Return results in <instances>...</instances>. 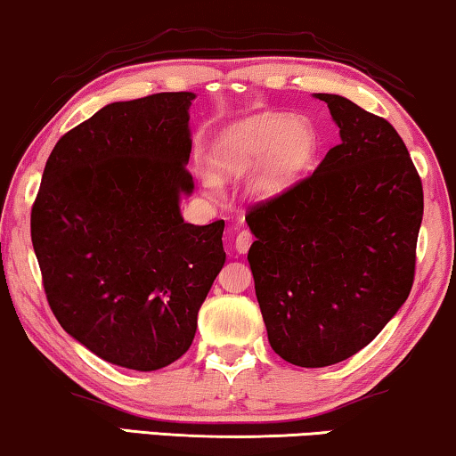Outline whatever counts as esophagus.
Segmentation results:
<instances>
[{
  "mask_svg": "<svg viewBox=\"0 0 456 456\" xmlns=\"http://www.w3.org/2000/svg\"><path fill=\"white\" fill-rule=\"evenodd\" d=\"M251 241H254V235H251L248 229L240 231V235L235 237V249H237V254H246V251H248L249 246H251Z\"/></svg>",
  "mask_w": 456,
  "mask_h": 456,
  "instance_id": "34e87169",
  "label": "esophagus"
}]
</instances>
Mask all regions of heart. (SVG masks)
<instances>
[{"mask_svg": "<svg viewBox=\"0 0 456 456\" xmlns=\"http://www.w3.org/2000/svg\"><path fill=\"white\" fill-rule=\"evenodd\" d=\"M315 155V134L307 122L284 114H256L229 125L210 149L208 167L216 180L246 178L254 200L289 192Z\"/></svg>", "mask_w": 456, "mask_h": 456, "instance_id": "1", "label": "heart"}]
</instances>
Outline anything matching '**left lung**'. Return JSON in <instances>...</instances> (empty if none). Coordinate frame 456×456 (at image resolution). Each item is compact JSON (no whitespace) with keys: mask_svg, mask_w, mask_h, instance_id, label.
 Wrapping results in <instances>:
<instances>
[{"mask_svg":"<svg viewBox=\"0 0 456 456\" xmlns=\"http://www.w3.org/2000/svg\"><path fill=\"white\" fill-rule=\"evenodd\" d=\"M342 142L309 178L249 210L248 262L278 356L322 369L356 354L413 284L422 180L389 122L338 94H315Z\"/></svg>","mask_w":456,"mask_h":456,"instance_id":"obj_1","label":"left lung"}]
</instances>
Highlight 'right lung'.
I'll list each match as a JSON object with an SVG mask.
<instances>
[{"instance_id":"right-lung-1","label":"right lung","mask_w":456,"mask_h":456,"mask_svg":"<svg viewBox=\"0 0 456 456\" xmlns=\"http://www.w3.org/2000/svg\"><path fill=\"white\" fill-rule=\"evenodd\" d=\"M196 94L112 102L65 133L32 207L45 293L67 334L106 362L158 370L192 344L225 264L223 229L184 223Z\"/></svg>"}]
</instances>
